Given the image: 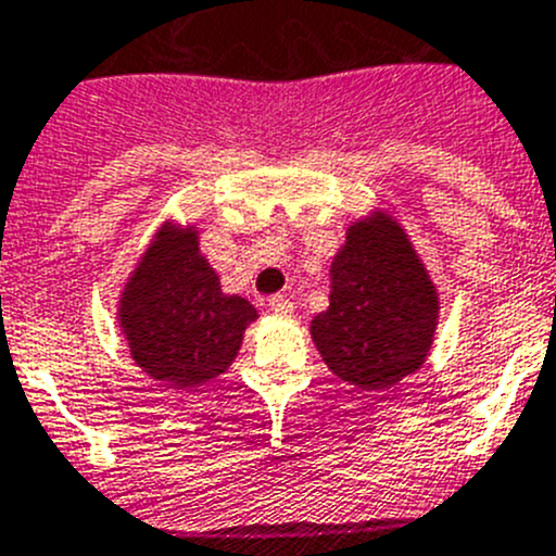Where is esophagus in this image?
I'll return each mask as SVG.
<instances>
[{"label":"esophagus","instance_id":"esophagus-1","mask_svg":"<svg viewBox=\"0 0 556 556\" xmlns=\"http://www.w3.org/2000/svg\"><path fill=\"white\" fill-rule=\"evenodd\" d=\"M269 311H273V314H278V316H292L294 305L289 303L283 294H275V298H269Z\"/></svg>","mask_w":556,"mask_h":556}]
</instances>
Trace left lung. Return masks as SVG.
<instances>
[{"instance_id":"left-lung-1","label":"left lung","mask_w":556,"mask_h":556,"mask_svg":"<svg viewBox=\"0 0 556 556\" xmlns=\"http://www.w3.org/2000/svg\"><path fill=\"white\" fill-rule=\"evenodd\" d=\"M440 325V292L404 226L384 210L352 220L330 264V305L311 338L338 379L388 390L422 368Z\"/></svg>"}]
</instances>
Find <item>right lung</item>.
<instances>
[{
  "instance_id": "right-lung-1",
  "label": "right lung",
  "mask_w": 556,
  "mask_h": 556,
  "mask_svg": "<svg viewBox=\"0 0 556 556\" xmlns=\"http://www.w3.org/2000/svg\"><path fill=\"white\" fill-rule=\"evenodd\" d=\"M258 314L240 294H226L199 251V229L163 220L128 275L116 325L136 366L168 388H199L226 374Z\"/></svg>"
}]
</instances>
